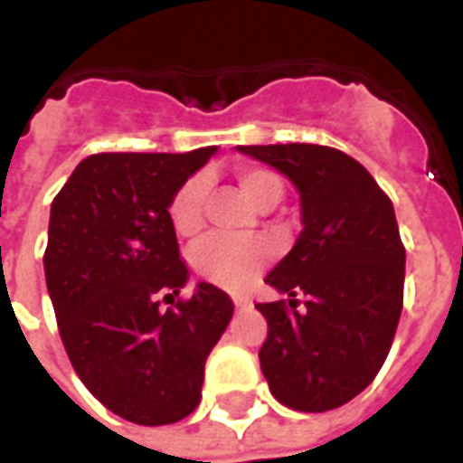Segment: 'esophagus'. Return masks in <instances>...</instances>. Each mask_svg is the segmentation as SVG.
Masks as SVG:
<instances>
[{"mask_svg":"<svg viewBox=\"0 0 463 463\" xmlns=\"http://www.w3.org/2000/svg\"><path fill=\"white\" fill-rule=\"evenodd\" d=\"M232 302H235V310H250L252 307V300L250 298H248V295H235V298H232Z\"/></svg>","mask_w":463,"mask_h":463,"instance_id":"obj_1","label":"esophagus"}]
</instances>
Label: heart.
I'll list each match as a JSON object with an SVG mask.
<instances>
[{
  "label": "heart",
  "mask_w": 463,
  "mask_h": 463,
  "mask_svg": "<svg viewBox=\"0 0 463 463\" xmlns=\"http://www.w3.org/2000/svg\"><path fill=\"white\" fill-rule=\"evenodd\" d=\"M238 183L258 208L268 211L280 201L285 183L268 168H241ZM208 198V178L193 175L173 193L168 203V218L173 231L191 238L203 228V208ZM272 242L262 235H208L191 250L193 270L205 282L225 290H241L258 278L270 262Z\"/></svg>",
  "instance_id": "1"
}]
</instances>
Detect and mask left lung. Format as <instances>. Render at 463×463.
<instances>
[{"label": "left lung", "instance_id": "obj_1", "mask_svg": "<svg viewBox=\"0 0 463 463\" xmlns=\"http://www.w3.org/2000/svg\"><path fill=\"white\" fill-rule=\"evenodd\" d=\"M300 191L302 232L265 278L290 300L258 302L272 397L298 411L347 404L389 354L404 302V245L389 195L347 153L315 143L241 146ZM305 294L306 310L297 298Z\"/></svg>", "mask_w": 463, "mask_h": 463}]
</instances>
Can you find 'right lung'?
I'll return each instance as SVG.
<instances>
[{
  "instance_id": "add662e5",
  "label": "right lung",
  "mask_w": 463,
  "mask_h": 463,
  "mask_svg": "<svg viewBox=\"0 0 463 463\" xmlns=\"http://www.w3.org/2000/svg\"><path fill=\"white\" fill-rule=\"evenodd\" d=\"M213 153H94L52 203L44 272L66 354L133 424H173L198 407L205 359L232 317L211 282L178 298L188 268L168 218L173 193Z\"/></svg>"
}]
</instances>
